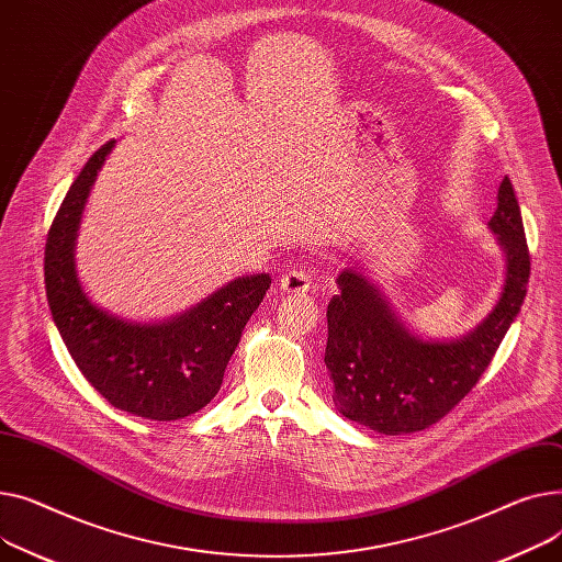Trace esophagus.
<instances>
[{
    "instance_id": "obj_1",
    "label": "esophagus",
    "mask_w": 562,
    "mask_h": 562,
    "mask_svg": "<svg viewBox=\"0 0 562 562\" xmlns=\"http://www.w3.org/2000/svg\"><path fill=\"white\" fill-rule=\"evenodd\" d=\"M281 290L288 294H306L311 288V274L306 270H292L281 277Z\"/></svg>"
}]
</instances>
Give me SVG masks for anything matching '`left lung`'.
<instances>
[{
	"mask_svg": "<svg viewBox=\"0 0 562 562\" xmlns=\"http://www.w3.org/2000/svg\"><path fill=\"white\" fill-rule=\"evenodd\" d=\"M487 226L506 256L504 288L472 331L453 340L415 336L374 281L358 270L338 274L340 294L326 308L324 362L334 379V404L345 417L383 436L415 434L442 419L476 385L524 304L531 274L508 177Z\"/></svg>",
	"mask_w": 562,
	"mask_h": 562,
	"instance_id": "obj_1",
	"label": "left lung"
}]
</instances>
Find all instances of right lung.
Segmentation results:
<instances>
[{"label": "right lung", "instance_id": "add662e5", "mask_svg": "<svg viewBox=\"0 0 562 562\" xmlns=\"http://www.w3.org/2000/svg\"><path fill=\"white\" fill-rule=\"evenodd\" d=\"M113 147L115 140L88 158L52 222L47 302L77 368L111 406L156 422L181 419L217 394L243 328L272 279L266 272L238 277L160 322L126 319L97 306L81 285L75 249L90 188Z\"/></svg>", "mask_w": 562, "mask_h": 562}]
</instances>
